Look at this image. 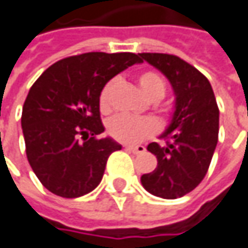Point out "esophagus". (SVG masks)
I'll list each match as a JSON object with an SVG mask.
<instances>
[{
    "instance_id": "esophagus-1",
    "label": "esophagus",
    "mask_w": 248,
    "mask_h": 248,
    "mask_svg": "<svg viewBox=\"0 0 248 248\" xmlns=\"http://www.w3.org/2000/svg\"><path fill=\"white\" fill-rule=\"evenodd\" d=\"M125 150L128 151V152H133V154H142V152H145V147H142V145H137V147L125 145Z\"/></svg>"
}]
</instances>
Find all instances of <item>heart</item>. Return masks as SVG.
<instances>
[{
  "mask_svg": "<svg viewBox=\"0 0 248 248\" xmlns=\"http://www.w3.org/2000/svg\"><path fill=\"white\" fill-rule=\"evenodd\" d=\"M138 86L141 92L150 100H161L165 96V83L162 78L155 72H145L140 75ZM113 87V81L107 83L100 94V107L103 110L108 108L110 101V92ZM158 124L151 118H134L130 115L118 114L113 117L108 124L107 130L110 135L117 141L127 142V144H137L144 138L150 137L156 131Z\"/></svg>",
  "mask_w": 248,
  "mask_h": 248,
  "instance_id": "1",
  "label": "heart"
}]
</instances>
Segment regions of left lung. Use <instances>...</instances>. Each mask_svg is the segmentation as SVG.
<instances>
[{
  "instance_id": "left-lung-1",
  "label": "left lung",
  "mask_w": 248,
  "mask_h": 248,
  "mask_svg": "<svg viewBox=\"0 0 248 248\" xmlns=\"http://www.w3.org/2000/svg\"><path fill=\"white\" fill-rule=\"evenodd\" d=\"M158 69L173 90V111L168 127L159 137L164 147L151 142L147 150L158 165L141 176L151 195L176 199L192 192L204 178L219 135V108L213 89L203 75L178 56L138 53Z\"/></svg>"
}]
</instances>
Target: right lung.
Masks as SVG:
<instances>
[{
  "label": "right lung",
  "mask_w": 248,
  "mask_h": 248,
  "mask_svg": "<svg viewBox=\"0 0 248 248\" xmlns=\"http://www.w3.org/2000/svg\"><path fill=\"white\" fill-rule=\"evenodd\" d=\"M135 63L141 59L130 52H89L53 63L31 87L21 118L27 156L52 193L80 198L101 182L110 154L121 145L111 137H94L104 133L100 94Z\"/></svg>",
  "instance_id": "obj_1"
}]
</instances>
